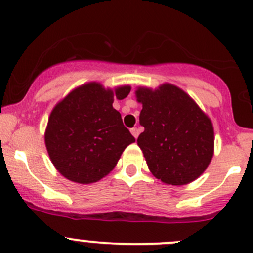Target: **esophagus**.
Masks as SVG:
<instances>
[{"label": "esophagus", "instance_id": "obj_1", "mask_svg": "<svg viewBox=\"0 0 253 253\" xmlns=\"http://www.w3.org/2000/svg\"><path fill=\"white\" fill-rule=\"evenodd\" d=\"M131 133L133 134L134 138H137V137H138V134H139V129L137 128V127H133V128L131 129Z\"/></svg>", "mask_w": 253, "mask_h": 253}]
</instances>
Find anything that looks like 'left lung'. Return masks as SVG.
<instances>
[{"label":"left lung","mask_w":253,"mask_h":253,"mask_svg":"<svg viewBox=\"0 0 253 253\" xmlns=\"http://www.w3.org/2000/svg\"><path fill=\"white\" fill-rule=\"evenodd\" d=\"M139 124L144 132L137 143L149 170L168 185L196 180L213 157L214 132L211 120L183 90L163 84L157 90L139 88Z\"/></svg>","instance_id":"8db88e82"}]
</instances>
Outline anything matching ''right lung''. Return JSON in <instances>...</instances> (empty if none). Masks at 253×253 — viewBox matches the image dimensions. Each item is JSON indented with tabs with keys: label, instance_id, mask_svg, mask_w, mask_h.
Here are the masks:
<instances>
[{
	"label": "right lung",
	"instance_id": "add662e5",
	"mask_svg": "<svg viewBox=\"0 0 253 253\" xmlns=\"http://www.w3.org/2000/svg\"><path fill=\"white\" fill-rule=\"evenodd\" d=\"M131 88L114 91L98 83L75 89L55 106L45 133V144L56 169L78 183L96 182L119 162L136 139L112 108L114 96L124 99Z\"/></svg>",
	"mask_w": 253,
	"mask_h": 253
}]
</instances>
